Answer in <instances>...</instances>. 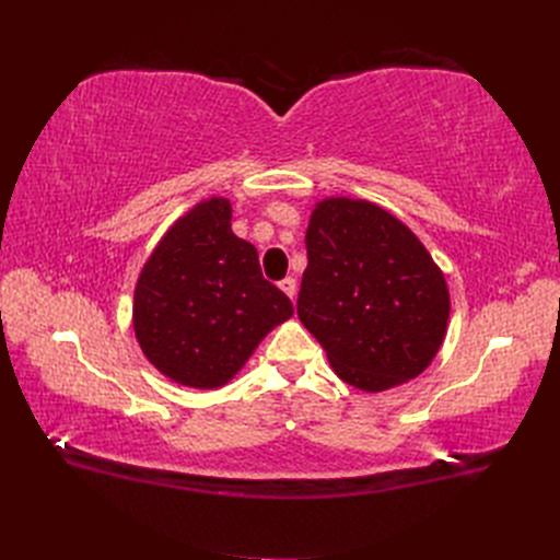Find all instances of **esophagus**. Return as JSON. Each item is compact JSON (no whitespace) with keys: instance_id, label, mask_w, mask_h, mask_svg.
<instances>
[{"instance_id":"34e87169","label":"esophagus","mask_w":560,"mask_h":560,"mask_svg":"<svg viewBox=\"0 0 560 560\" xmlns=\"http://www.w3.org/2000/svg\"><path fill=\"white\" fill-rule=\"evenodd\" d=\"M280 290L290 296V299H294L296 296V280L294 278H284L282 282H280Z\"/></svg>"}]
</instances>
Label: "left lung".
Wrapping results in <instances>:
<instances>
[{
    "label": "left lung",
    "instance_id": "left-lung-1",
    "mask_svg": "<svg viewBox=\"0 0 560 560\" xmlns=\"http://www.w3.org/2000/svg\"><path fill=\"white\" fill-rule=\"evenodd\" d=\"M306 247L296 311L336 376L364 393L420 376L446 338L451 296L418 235L376 202L329 196Z\"/></svg>",
    "mask_w": 560,
    "mask_h": 560
}]
</instances>
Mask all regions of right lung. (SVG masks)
Returning a JSON list of instances; mask_svg holds the SVG:
<instances>
[{
	"label": "right lung",
	"mask_w": 560,
	"mask_h": 560,
	"mask_svg": "<svg viewBox=\"0 0 560 560\" xmlns=\"http://www.w3.org/2000/svg\"><path fill=\"white\" fill-rule=\"evenodd\" d=\"M231 217L224 196L196 202L163 233L135 284V338L184 387L226 385L294 315L292 301L264 280L257 247L231 231Z\"/></svg>",
	"instance_id": "1"
}]
</instances>
